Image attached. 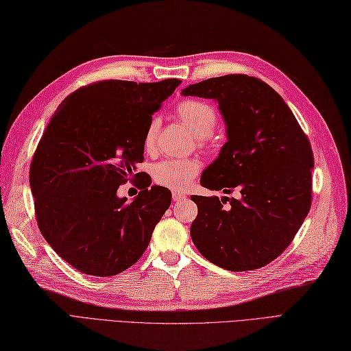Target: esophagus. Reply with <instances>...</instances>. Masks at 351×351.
<instances>
[{
  "label": "esophagus",
  "mask_w": 351,
  "mask_h": 351,
  "mask_svg": "<svg viewBox=\"0 0 351 351\" xmlns=\"http://www.w3.org/2000/svg\"><path fill=\"white\" fill-rule=\"evenodd\" d=\"M187 196L184 193H180V192H173V201L174 202H178V201H183L186 199Z\"/></svg>",
  "instance_id": "1"
}]
</instances>
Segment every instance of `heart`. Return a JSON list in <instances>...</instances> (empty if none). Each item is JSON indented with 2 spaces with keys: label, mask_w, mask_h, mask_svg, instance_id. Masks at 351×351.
Segmentation results:
<instances>
[{
  "label": "heart",
  "mask_w": 351,
  "mask_h": 351,
  "mask_svg": "<svg viewBox=\"0 0 351 351\" xmlns=\"http://www.w3.org/2000/svg\"><path fill=\"white\" fill-rule=\"evenodd\" d=\"M177 114L189 128L196 138H207L217 125L216 108L198 99H186L177 107ZM159 121L153 117L144 132L143 146L147 152L155 146ZM201 164L193 159H167L153 167V178L159 186L168 187L171 191H186L191 187L196 176L199 174Z\"/></svg>",
  "instance_id": "1"
}]
</instances>
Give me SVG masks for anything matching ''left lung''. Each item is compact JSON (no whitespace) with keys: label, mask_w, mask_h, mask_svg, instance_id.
I'll return each mask as SVG.
<instances>
[{"label":"left lung","mask_w":351,"mask_h":351,"mask_svg":"<svg viewBox=\"0 0 351 351\" xmlns=\"http://www.w3.org/2000/svg\"><path fill=\"white\" fill-rule=\"evenodd\" d=\"M186 97L219 102L228 141L201 186L240 198L192 195L196 249L228 271L265 267L292 243L311 207L314 156L292 110L269 84L228 74L191 84ZM228 205L224 207L226 201Z\"/></svg>","instance_id":"obj_1"}]
</instances>
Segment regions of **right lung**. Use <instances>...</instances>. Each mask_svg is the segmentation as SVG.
<instances>
[{
	"label": "right lung",
	"mask_w": 351,
	"mask_h": 351,
	"mask_svg": "<svg viewBox=\"0 0 351 351\" xmlns=\"http://www.w3.org/2000/svg\"><path fill=\"white\" fill-rule=\"evenodd\" d=\"M182 82L102 80L68 95L32 156L29 184L45 240L83 274L110 277L146 252L171 204L167 187L136 173L152 114ZM130 176L142 191L132 203L117 189Z\"/></svg>",
	"instance_id": "add662e5"
}]
</instances>
